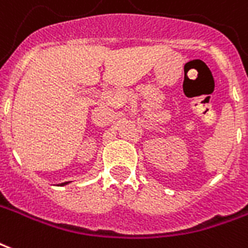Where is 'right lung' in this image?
<instances>
[{"mask_svg": "<svg viewBox=\"0 0 248 248\" xmlns=\"http://www.w3.org/2000/svg\"><path fill=\"white\" fill-rule=\"evenodd\" d=\"M65 184H68V183H63V184H62V185H65Z\"/></svg>", "mask_w": 248, "mask_h": 248, "instance_id": "obj_1", "label": "right lung"}]
</instances>
